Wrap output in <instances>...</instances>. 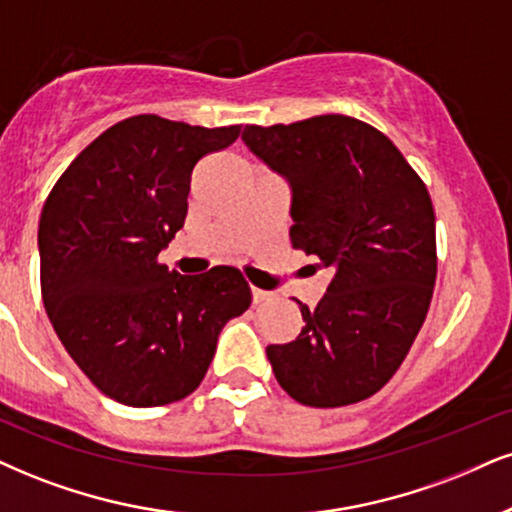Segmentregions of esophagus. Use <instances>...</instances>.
<instances>
[{
	"mask_svg": "<svg viewBox=\"0 0 512 512\" xmlns=\"http://www.w3.org/2000/svg\"><path fill=\"white\" fill-rule=\"evenodd\" d=\"M251 299H254V304H263V301H270V299H273V294L266 292V289H258V287H254V289H251Z\"/></svg>",
	"mask_w": 512,
	"mask_h": 512,
	"instance_id": "esophagus-1",
	"label": "esophagus"
}]
</instances>
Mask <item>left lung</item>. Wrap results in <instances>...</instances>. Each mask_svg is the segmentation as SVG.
Masks as SVG:
<instances>
[{
	"instance_id": "left-lung-1",
	"label": "left lung",
	"mask_w": 512,
	"mask_h": 512,
	"mask_svg": "<svg viewBox=\"0 0 512 512\" xmlns=\"http://www.w3.org/2000/svg\"><path fill=\"white\" fill-rule=\"evenodd\" d=\"M242 140L292 189L294 249L332 280L299 337L266 353L280 387L313 408L358 403L406 358L437 280L434 208L394 142L327 113L292 125H246Z\"/></svg>"
}]
</instances>
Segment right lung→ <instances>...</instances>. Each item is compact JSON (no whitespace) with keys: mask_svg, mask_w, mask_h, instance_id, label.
Segmentation results:
<instances>
[{"mask_svg":"<svg viewBox=\"0 0 512 512\" xmlns=\"http://www.w3.org/2000/svg\"><path fill=\"white\" fill-rule=\"evenodd\" d=\"M239 130L125 118L75 156L44 201V308L68 356L113 401L185 399L204 380L220 330L251 304L237 268L180 275L159 263L185 225L197 161L230 147Z\"/></svg>","mask_w":512,"mask_h":512,"instance_id":"1","label":"right lung"}]
</instances>
